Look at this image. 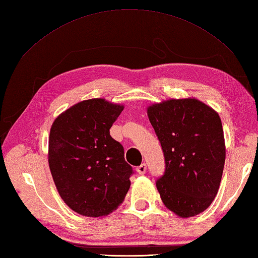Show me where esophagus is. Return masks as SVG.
<instances>
[{"label":"esophagus","mask_w":258,"mask_h":258,"mask_svg":"<svg viewBox=\"0 0 258 258\" xmlns=\"http://www.w3.org/2000/svg\"><path fill=\"white\" fill-rule=\"evenodd\" d=\"M146 172H147V165L144 164H141V165H139L137 167V173L138 174H140V175H143V174H146Z\"/></svg>","instance_id":"1"}]
</instances>
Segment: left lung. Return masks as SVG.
Instances as JSON below:
<instances>
[{
  "label": "left lung",
  "mask_w": 258,
  "mask_h": 258,
  "mask_svg": "<svg viewBox=\"0 0 258 258\" xmlns=\"http://www.w3.org/2000/svg\"><path fill=\"white\" fill-rule=\"evenodd\" d=\"M148 116L164 154L165 171L155 183L163 204L181 218L199 215L217 196L222 177L221 119L195 98L154 104Z\"/></svg>",
  "instance_id": "obj_1"
}]
</instances>
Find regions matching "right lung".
<instances>
[{
	"mask_svg": "<svg viewBox=\"0 0 258 258\" xmlns=\"http://www.w3.org/2000/svg\"><path fill=\"white\" fill-rule=\"evenodd\" d=\"M123 106L83 100L55 119L49 136V167L61 198L86 217H103L120 205L135 172L109 129Z\"/></svg>",
	"mask_w": 258,
	"mask_h": 258,
	"instance_id": "add662e5",
	"label": "right lung"
}]
</instances>
